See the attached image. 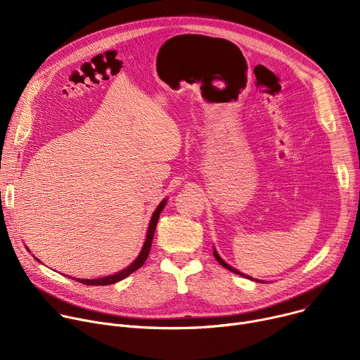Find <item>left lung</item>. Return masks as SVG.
<instances>
[{"mask_svg": "<svg viewBox=\"0 0 360 360\" xmlns=\"http://www.w3.org/2000/svg\"><path fill=\"white\" fill-rule=\"evenodd\" d=\"M214 255H215V259L224 266V268H226L228 271H231V272H233V274H236V275H240V276H245V278H248V279H250V281H256V282H259L258 279H253V278H250V276H248V275H245V274H242V272H239L238 269H235V268H232L231 265H228L222 258H221V256L218 255V252H217V249H214ZM262 282V281H261Z\"/></svg>", "mask_w": 360, "mask_h": 360, "instance_id": "1", "label": "left lung"}]
</instances>
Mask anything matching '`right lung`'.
I'll return each mask as SVG.
<instances>
[{
  "instance_id": "add662e5",
  "label": "right lung",
  "mask_w": 360,
  "mask_h": 360,
  "mask_svg": "<svg viewBox=\"0 0 360 360\" xmlns=\"http://www.w3.org/2000/svg\"><path fill=\"white\" fill-rule=\"evenodd\" d=\"M167 205V199H162L161 203L157 207V210L153 211L152 214V218L149 221V226H148V231H146V236H145V242L142 245V249L139 252V255L136 256V259L129 265L127 266L125 269L114 274V275H110V276H104V278H98V279H79V278H74L77 282H81L84 285H88V286H105V285H112V283H117L120 281H122L124 278H127L128 275H131L132 272H135L136 269H139L146 258L149 255V250H150V245H152V239H153V233H155V228H157V224H158V219H160V215L162 212V210L165 208ZM30 252V250H28ZM35 258V256H34ZM37 259V258H35ZM38 261V259H37ZM39 262V261H38Z\"/></svg>"
}]
</instances>
